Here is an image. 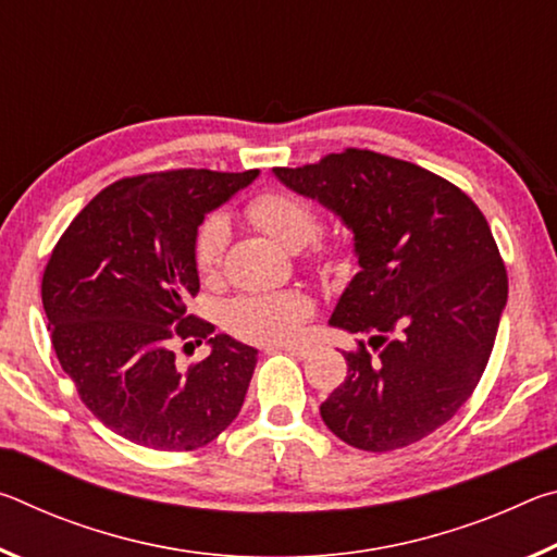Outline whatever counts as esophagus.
I'll use <instances>...</instances> for the list:
<instances>
[{
	"label": "esophagus",
	"instance_id": "1",
	"mask_svg": "<svg viewBox=\"0 0 557 557\" xmlns=\"http://www.w3.org/2000/svg\"><path fill=\"white\" fill-rule=\"evenodd\" d=\"M265 351H268V354H270V351H287V354L297 356V358H307V356H312L314 346H312V344H285V346H268Z\"/></svg>",
	"mask_w": 557,
	"mask_h": 557
}]
</instances>
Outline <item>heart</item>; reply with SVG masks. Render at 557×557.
<instances>
[{
	"mask_svg": "<svg viewBox=\"0 0 557 557\" xmlns=\"http://www.w3.org/2000/svg\"><path fill=\"white\" fill-rule=\"evenodd\" d=\"M248 215L262 231L289 250L305 248L319 233V215L305 199L289 191H262L248 203ZM228 225L221 215L201 223L194 243V260L201 275H211L223 258ZM309 314V301L297 292L277 295H245L225 309V324L248 342H282L297 332Z\"/></svg>",
	"mask_w": 557,
	"mask_h": 557,
	"instance_id": "b5f03b06",
	"label": "heart"
}]
</instances>
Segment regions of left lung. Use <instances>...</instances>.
Instances as JSON below:
<instances>
[{
    "mask_svg": "<svg viewBox=\"0 0 557 557\" xmlns=\"http://www.w3.org/2000/svg\"><path fill=\"white\" fill-rule=\"evenodd\" d=\"M272 172L354 233L358 272L329 326L366 336L376 356L363 342L344 354L324 425L366 451L428 437L474 393L508 299L484 213L447 178L369 149Z\"/></svg>",
    "mask_w": 557,
    "mask_h": 557,
    "instance_id": "1",
    "label": "left lung"
}]
</instances>
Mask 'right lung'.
Here are the masks:
<instances>
[{
	"label": "right lung",
	"mask_w": 557,
	"mask_h": 557,
	"mask_svg": "<svg viewBox=\"0 0 557 557\" xmlns=\"http://www.w3.org/2000/svg\"><path fill=\"white\" fill-rule=\"evenodd\" d=\"M178 169L115 182L75 215L51 252L41 299L51 344L81 400L135 445H209L238 418L258 348L186 314L199 292L194 243L206 215L258 178ZM212 354L175 369L173 344Z\"/></svg>",
	"instance_id": "obj_1"
}]
</instances>
